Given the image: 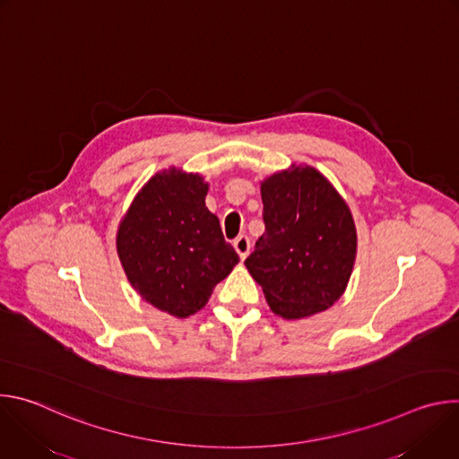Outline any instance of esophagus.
<instances>
[{"instance_id": "obj_1", "label": "esophagus", "mask_w": 459, "mask_h": 459, "mask_svg": "<svg viewBox=\"0 0 459 459\" xmlns=\"http://www.w3.org/2000/svg\"><path fill=\"white\" fill-rule=\"evenodd\" d=\"M234 248H236V252L239 254V257L245 259L247 254H248V250H250V239H248L247 236H238V238L234 239Z\"/></svg>"}]
</instances>
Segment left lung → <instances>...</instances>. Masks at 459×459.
Instances as JSON below:
<instances>
[{
    "label": "left lung",
    "mask_w": 459,
    "mask_h": 459,
    "mask_svg": "<svg viewBox=\"0 0 459 459\" xmlns=\"http://www.w3.org/2000/svg\"><path fill=\"white\" fill-rule=\"evenodd\" d=\"M265 232L245 259L271 310L301 319L333 307L356 261L349 205L321 172L292 165L261 183Z\"/></svg>",
    "instance_id": "8db88e82"
}]
</instances>
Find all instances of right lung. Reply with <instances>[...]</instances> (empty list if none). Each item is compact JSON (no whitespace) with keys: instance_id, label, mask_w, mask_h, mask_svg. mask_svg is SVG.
<instances>
[{"instance_id":"add662e5","label":"right lung","mask_w":459,"mask_h":459,"mask_svg":"<svg viewBox=\"0 0 459 459\" xmlns=\"http://www.w3.org/2000/svg\"><path fill=\"white\" fill-rule=\"evenodd\" d=\"M207 190L200 174L176 167L158 172L136 194L116 236L130 285L176 317L202 310L239 261L205 207Z\"/></svg>"}]
</instances>
